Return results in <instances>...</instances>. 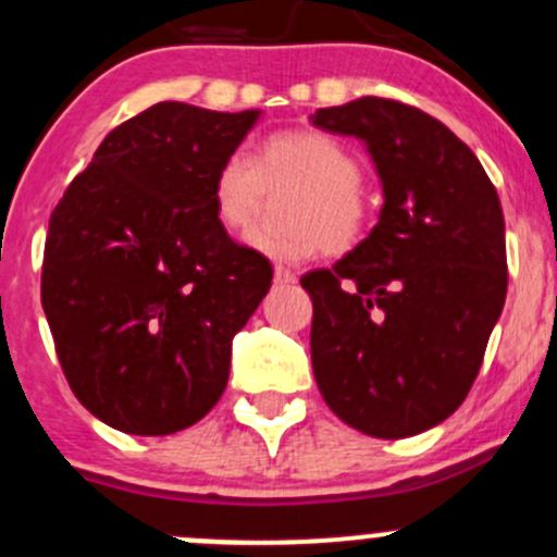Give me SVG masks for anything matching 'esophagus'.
I'll return each instance as SVG.
<instances>
[{"mask_svg":"<svg viewBox=\"0 0 557 557\" xmlns=\"http://www.w3.org/2000/svg\"><path fill=\"white\" fill-rule=\"evenodd\" d=\"M273 276H276V284H295V281H297L295 273H292L289 268H284V265H276Z\"/></svg>","mask_w":557,"mask_h":557,"instance_id":"1","label":"esophagus"}]
</instances>
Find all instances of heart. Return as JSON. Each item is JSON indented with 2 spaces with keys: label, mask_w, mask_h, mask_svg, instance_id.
Listing matches in <instances>:
<instances>
[{
  "label": "heart",
  "mask_w": 557,
  "mask_h": 557,
  "mask_svg": "<svg viewBox=\"0 0 557 557\" xmlns=\"http://www.w3.org/2000/svg\"><path fill=\"white\" fill-rule=\"evenodd\" d=\"M362 162L344 140L322 129H286L262 137L255 159L230 151L211 181V208L227 233L249 227L268 189L295 184L284 197L292 222L265 224L249 244L276 260H308L327 249L351 251L368 233L371 202L360 186Z\"/></svg>",
  "instance_id": "b5f03b06"
}]
</instances>
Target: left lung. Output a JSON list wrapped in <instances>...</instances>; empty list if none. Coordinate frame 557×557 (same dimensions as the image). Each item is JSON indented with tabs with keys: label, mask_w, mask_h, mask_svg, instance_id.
<instances>
[{
	"label": "left lung",
	"mask_w": 557,
	"mask_h": 557,
	"mask_svg": "<svg viewBox=\"0 0 557 557\" xmlns=\"http://www.w3.org/2000/svg\"><path fill=\"white\" fill-rule=\"evenodd\" d=\"M311 121L366 140L384 186L371 235L300 278L319 393L368 436H417L463 404L504 311L498 191L453 129L398 99L360 97Z\"/></svg>",
	"instance_id": "1"
}]
</instances>
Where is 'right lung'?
<instances>
[{"instance_id": "add662e5", "label": "right lung", "mask_w": 557, "mask_h": 557, "mask_svg": "<svg viewBox=\"0 0 557 557\" xmlns=\"http://www.w3.org/2000/svg\"><path fill=\"white\" fill-rule=\"evenodd\" d=\"M257 115L151 104L108 132L53 208L42 311L70 389L115 431L178 433L227 387L233 335L273 268L216 222L211 181Z\"/></svg>"}]
</instances>
